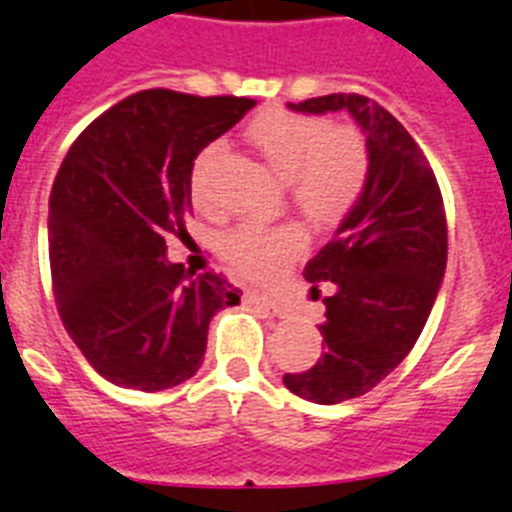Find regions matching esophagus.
Wrapping results in <instances>:
<instances>
[{
    "mask_svg": "<svg viewBox=\"0 0 512 512\" xmlns=\"http://www.w3.org/2000/svg\"><path fill=\"white\" fill-rule=\"evenodd\" d=\"M246 300H248V303L266 305V308L274 310L277 316H287L285 300H279L277 295H272V292H246Z\"/></svg>",
    "mask_w": 512,
    "mask_h": 512,
    "instance_id": "34e87169",
    "label": "esophagus"
}]
</instances>
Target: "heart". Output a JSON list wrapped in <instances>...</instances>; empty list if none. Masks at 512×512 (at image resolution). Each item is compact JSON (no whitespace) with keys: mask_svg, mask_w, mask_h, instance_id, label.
Listing matches in <instances>:
<instances>
[{"mask_svg":"<svg viewBox=\"0 0 512 512\" xmlns=\"http://www.w3.org/2000/svg\"><path fill=\"white\" fill-rule=\"evenodd\" d=\"M246 137L279 178L295 207L318 225H334L360 202L370 173V152L355 126H329L318 116L266 111L248 124ZM222 144H207L191 165V199L196 209L212 212L209 176L220 160ZM308 233L298 222L233 227L222 238V256L240 274L253 279L274 277L287 261L305 251Z\"/></svg>","mask_w":512,"mask_h":512,"instance_id":"heart-1","label":"heart"}]
</instances>
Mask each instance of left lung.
<instances>
[{
  "instance_id": "obj_1",
  "label": "left lung",
  "mask_w": 512,
  "mask_h": 512,
  "mask_svg": "<svg viewBox=\"0 0 512 512\" xmlns=\"http://www.w3.org/2000/svg\"><path fill=\"white\" fill-rule=\"evenodd\" d=\"M292 111H347L365 131L370 173L360 202L305 266V279L334 282L318 326L323 355L285 373L295 396L339 404L391 373L425 329L448 261V225L438 178L412 134L375 100L334 93L290 103Z\"/></svg>"
}]
</instances>
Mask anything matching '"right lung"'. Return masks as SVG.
<instances>
[{
  "label": "right lung",
  "mask_w": 512,
  "mask_h": 512,
  "mask_svg": "<svg viewBox=\"0 0 512 512\" xmlns=\"http://www.w3.org/2000/svg\"><path fill=\"white\" fill-rule=\"evenodd\" d=\"M251 98L142 90L82 131L48 199V259L61 323L106 381L163 391L202 368L209 321L240 303L222 274L165 259L191 217V165Z\"/></svg>",
  "instance_id": "obj_1"
}]
</instances>
